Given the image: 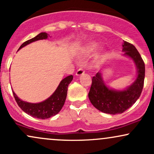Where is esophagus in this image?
Wrapping results in <instances>:
<instances>
[{
  "mask_svg": "<svg viewBox=\"0 0 154 154\" xmlns=\"http://www.w3.org/2000/svg\"><path fill=\"white\" fill-rule=\"evenodd\" d=\"M85 73V71L82 69H79L77 72H76V76H82Z\"/></svg>",
  "mask_w": 154,
  "mask_h": 154,
  "instance_id": "esophagus-1",
  "label": "esophagus"
}]
</instances>
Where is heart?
Masks as SVG:
<instances>
[{
	"instance_id": "b5f03b06",
	"label": "heart",
	"mask_w": 154,
	"mask_h": 154,
	"mask_svg": "<svg viewBox=\"0 0 154 154\" xmlns=\"http://www.w3.org/2000/svg\"><path fill=\"white\" fill-rule=\"evenodd\" d=\"M98 43H96V42H88V43L84 44V45L80 48V49L79 50L78 54L79 56H82V57L91 56V55L94 54L97 49H98ZM101 52H103V49H100L99 50V53Z\"/></svg>"
}]
</instances>
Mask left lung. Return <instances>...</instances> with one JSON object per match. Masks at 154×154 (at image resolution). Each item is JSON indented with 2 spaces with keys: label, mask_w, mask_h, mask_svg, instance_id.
I'll list each match as a JSON object with an SVG mask.
<instances>
[{
  "label": "left lung",
  "mask_w": 154,
  "mask_h": 154,
  "mask_svg": "<svg viewBox=\"0 0 154 154\" xmlns=\"http://www.w3.org/2000/svg\"><path fill=\"white\" fill-rule=\"evenodd\" d=\"M122 56L130 58L136 67L137 75L134 82L123 89L109 87L99 71L92 79L88 98L93 106L109 114H122L131 107L139 98L143 88L145 63L136 48L126 41L122 43Z\"/></svg>",
  "instance_id": "obj_1"
}]
</instances>
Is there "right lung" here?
<instances>
[{
  "instance_id": "1",
  "label": "right lung",
  "mask_w": 154,
  "mask_h": 154,
  "mask_svg": "<svg viewBox=\"0 0 154 154\" xmlns=\"http://www.w3.org/2000/svg\"><path fill=\"white\" fill-rule=\"evenodd\" d=\"M48 35L46 32H40L35 38L24 42L19 47V50H20L23 47L33 43V42L48 39ZM72 79H73V76L72 75L67 76L66 77L63 78L60 82L59 85H58L56 91L54 92V93L47 99L40 102V103H29V102L24 101V100L19 98L14 91L13 94L19 106L26 114H29L32 117L38 118V119H48L51 116L56 115L62 109L63 104L65 103V100H66L68 86L72 81Z\"/></svg>"
}]
</instances>
